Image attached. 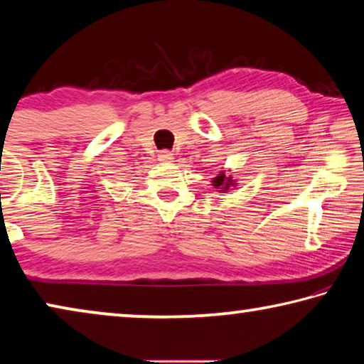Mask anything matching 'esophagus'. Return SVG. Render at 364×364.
<instances>
[{
	"instance_id": "obj_1",
	"label": "esophagus",
	"mask_w": 364,
	"mask_h": 364,
	"mask_svg": "<svg viewBox=\"0 0 364 364\" xmlns=\"http://www.w3.org/2000/svg\"><path fill=\"white\" fill-rule=\"evenodd\" d=\"M159 160L160 162H171V160H173V154H171L170 151H160Z\"/></svg>"
}]
</instances>
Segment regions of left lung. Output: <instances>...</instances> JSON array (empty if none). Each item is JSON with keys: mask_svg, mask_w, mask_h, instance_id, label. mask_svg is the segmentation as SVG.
Here are the masks:
<instances>
[{"mask_svg": "<svg viewBox=\"0 0 364 364\" xmlns=\"http://www.w3.org/2000/svg\"><path fill=\"white\" fill-rule=\"evenodd\" d=\"M231 184H234V183H232V180H231V176H230V178H226V175H225V173H220L217 178H213V186H215V188H218V189H221V191L230 189Z\"/></svg>", "mask_w": 364, "mask_h": 364, "instance_id": "8db88e82", "label": "left lung"}]
</instances>
